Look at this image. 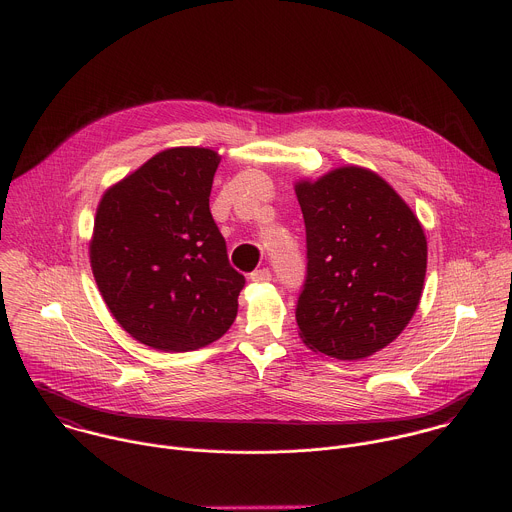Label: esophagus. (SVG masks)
Here are the masks:
<instances>
[{
	"label": "esophagus",
	"instance_id": "1",
	"mask_svg": "<svg viewBox=\"0 0 512 512\" xmlns=\"http://www.w3.org/2000/svg\"><path fill=\"white\" fill-rule=\"evenodd\" d=\"M251 281L255 283H265V281H271V271L269 269H255L251 275H249Z\"/></svg>",
	"mask_w": 512,
	"mask_h": 512
}]
</instances>
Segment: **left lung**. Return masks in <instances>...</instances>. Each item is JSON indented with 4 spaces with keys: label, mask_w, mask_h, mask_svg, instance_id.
I'll return each mask as SVG.
<instances>
[{
    "label": "left lung",
    "mask_w": 512,
    "mask_h": 512,
    "mask_svg": "<svg viewBox=\"0 0 512 512\" xmlns=\"http://www.w3.org/2000/svg\"><path fill=\"white\" fill-rule=\"evenodd\" d=\"M296 194L308 247L300 338L338 360L367 358L391 344L419 306L427 269L421 223L367 168L300 180Z\"/></svg>",
    "instance_id": "obj_1"
}]
</instances>
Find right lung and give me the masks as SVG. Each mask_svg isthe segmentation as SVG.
Segmentation results:
<instances>
[{
  "mask_svg": "<svg viewBox=\"0 0 512 512\" xmlns=\"http://www.w3.org/2000/svg\"><path fill=\"white\" fill-rule=\"evenodd\" d=\"M218 162L208 148L164 150L97 208L89 255L101 296L125 332L156 350L202 348L237 318L245 277L208 206Z\"/></svg>",
  "mask_w": 512,
  "mask_h": 512,
  "instance_id": "1",
  "label": "right lung"
}]
</instances>
